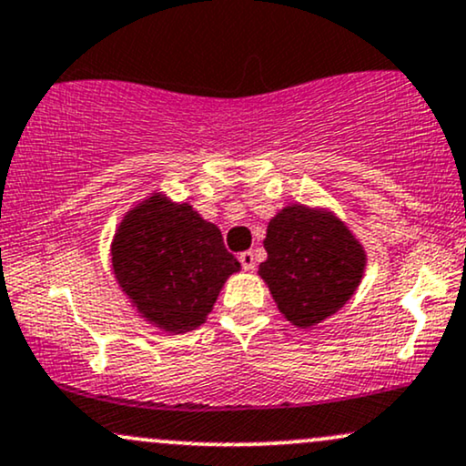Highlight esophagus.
<instances>
[{"label": "esophagus", "mask_w": 466, "mask_h": 466, "mask_svg": "<svg viewBox=\"0 0 466 466\" xmlns=\"http://www.w3.org/2000/svg\"><path fill=\"white\" fill-rule=\"evenodd\" d=\"M240 265H243V269H254L256 267V258H254V251H243V254L238 256Z\"/></svg>", "instance_id": "1"}]
</instances>
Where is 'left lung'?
Instances as JSON below:
<instances>
[{"instance_id": "8db88e82", "label": "left lung", "mask_w": 466, "mask_h": 466, "mask_svg": "<svg viewBox=\"0 0 466 466\" xmlns=\"http://www.w3.org/2000/svg\"><path fill=\"white\" fill-rule=\"evenodd\" d=\"M265 249L258 274L280 313L300 329L344 307L366 267V254L349 228L307 206H289L271 218Z\"/></svg>"}]
</instances>
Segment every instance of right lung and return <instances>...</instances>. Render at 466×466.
I'll list each match as a JSON object with an SVG mask.
<instances>
[{
    "label": "right lung",
    "mask_w": 466,
    "mask_h": 466,
    "mask_svg": "<svg viewBox=\"0 0 466 466\" xmlns=\"http://www.w3.org/2000/svg\"><path fill=\"white\" fill-rule=\"evenodd\" d=\"M117 285L148 322L168 333L203 324L223 282L240 263L223 245L215 223L188 203L162 195L133 208L111 245Z\"/></svg>",
    "instance_id": "right-lung-1"
}]
</instances>
